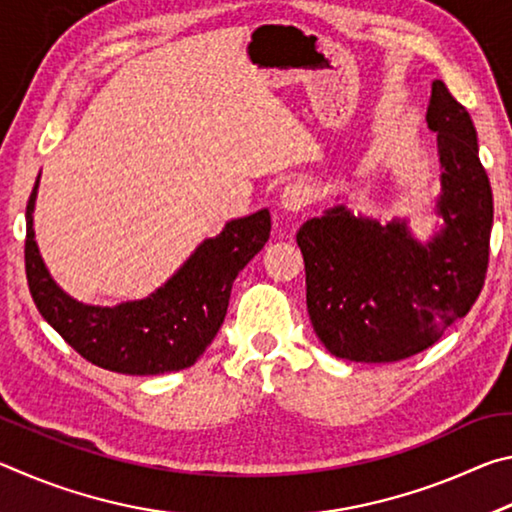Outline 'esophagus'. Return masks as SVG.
I'll return each instance as SVG.
<instances>
[{
	"label": "esophagus",
	"instance_id": "esophagus-1",
	"mask_svg": "<svg viewBox=\"0 0 512 512\" xmlns=\"http://www.w3.org/2000/svg\"><path fill=\"white\" fill-rule=\"evenodd\" d=\"M311 203V189L307 183H289L280 194V207L289 214H298Z\"/></svg>",
	"mask_w": 512,
	"mask_h": 512
}]
</instances>
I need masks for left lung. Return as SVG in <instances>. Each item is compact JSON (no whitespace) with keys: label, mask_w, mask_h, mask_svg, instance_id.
<instances>
[{"label":"left lung","mask_w":512,"mask_h":512,"mask_svg":"<svg viewBox=\"0 0 512 512\" xmlns=\"http://www.w3.org/2000/svg\"><path fill=\"white\" fill-rule=\"evenodd\" d=\"M427 124L443 169L431 239L420 241L406 219L381 223L345 203L302 223L296 235L311 325L339 359H409L463 318L483 289L492 189L470 112L443 81L431 85Z\"/></svg>","instance_id":"obj_1"}]
</instances>
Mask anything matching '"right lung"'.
<instances>
[{
  "label": "right lung",
  "mask_w": 512,
  "mask_h": 512,
  "mask_svg": "<svg viewBox=\"0 0 512 512\" xmlns=\"http://www.w3.org/2000/svg\"><path fill=\"white\" fill-rule=\"evenodd\" d=\"M38 185L40 176L27 205L24 262L42 318L83 359L121 375H164L194 366L223 325L232 282L268 241L271 212L264 207L225 223L146 298L99 307L69 296L47 271L33 230Z\"/></svg>",
  "instance_id": "1"
}]
</instances>
